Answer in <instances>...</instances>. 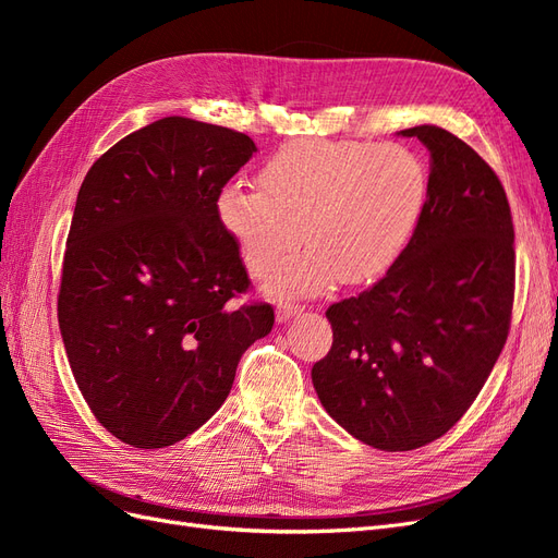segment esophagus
<instances>
[{"mask_svg":"<svg viewBox=\"0 0 558 558\" xmlns=\"http://www.w3.org/2000/svg\"><path fill=\"white\" fill-rule=\"evenodd\" d=\"M302 307L298 302H279L277 305V320H289L291 316H295Z\"/></svg>","mask_w":558,"mask_h":558,"instance_id":"esophagus-1","label":"esophagus"}]
</instances>
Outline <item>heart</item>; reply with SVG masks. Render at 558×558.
<instances>
[{
  "mask_svg": "<svg viewBox=\"0 0 558 558\" xmlns=\"http://www.w3.org/2000/svg\"><path fill=\"white\" fill-rule=\"evenodd\" d=\"M428 191L426 167L410 148L305 140L275 150L258 191L228 185L218 216L251 277L269 291L318 293L337 279L359 286L384 275L412 238Z\"/></svg>",
  "mask_w": 558,
  "mask_h": 558,
  "instance_id": "1",
  "label": "heart"
}]
</instances>
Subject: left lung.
Here are the masks:
<instances>
[{"mask_svg":"<svg viewBox=\"0 0 558 558\" xmlns=\"http://www.w3.org/2000/svg\"><path fill=\"white\" fill-rule=\"evenodd\" d=\"M400 134L430 150L424 209L388 272L328 307L332 347L312 367L326 412L381 451L424 447L468 412L514 302V226L496 172L437 125Z\"/></svg>","mask_w":558,"mask_h":558,"instance_id":"1","label":"left lung"}]
</instances>
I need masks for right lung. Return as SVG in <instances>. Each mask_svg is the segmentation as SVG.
<instances>
[{"mask_svg": "<svg viewBox=\"0 0 558 558\" xmlns=\"http://www.w3.org/2000/svg\"><path fill=\"white\" fill-rule=\"evenodd\" d=\"M256 154L242 132L170 116L128 134L81 183L58 320L90 412L118 440L170 447L226 402L242 353L275 326L218 195Z\"/></svg>", "mask_w": 558, "mask_h": 558, "instance_id": "1", "label": "right lung"}]
</instances>
